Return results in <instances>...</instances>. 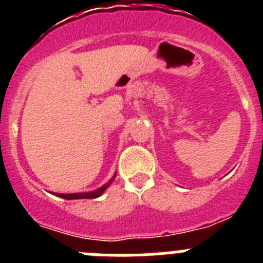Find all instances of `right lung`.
Segmentation results:
<instances>
[{"mask_svg":"<svg viewBox=\"0 0 263 263\" xmlns=\"http://www.w3.org/2000/svg\"><path fill=\"white\" fill-rule=\"evenodd\" d=\"M115 178H116V175L113 176L110 180H109V183H106L105 185L100 187L99 190H96V191H93V192H83V194H57V196L63 197V199H67V200H72V199H96V197H99L100 195L103 194L106 188L110 185V183L115 180Z\"/></svg>","mask_w":263,"mask_h":263,"instance_id":"add662e5","label":"right lung"}]
</instances>
